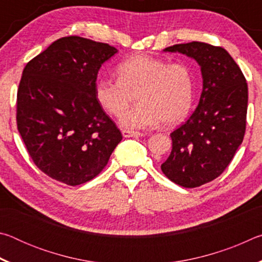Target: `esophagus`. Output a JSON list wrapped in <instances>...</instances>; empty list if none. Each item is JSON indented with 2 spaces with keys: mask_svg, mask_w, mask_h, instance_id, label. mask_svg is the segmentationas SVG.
Listing matches in <instances>:
<instances>
[{
  "mask_svg": "<svg viewBox=\"0 0 262 262\" xmlns=\"http://www.w3.org/2000/svg\"><path fill=\"white\" fill-rule=\"evenodd\" d=\"M143 134L140 132H133V130H127V129H123L122 130V136L123 137H140Z\"/></svg>",
  "mask_w": 262,
  "mask_h": 262,
  "instance_id": "34e87169",
  "label": "esophagus"
}]
</instances>
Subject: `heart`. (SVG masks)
Instances as JSON below:
<instances>
[{
    "label": "heart",
    "mask_w": 262,
    "mask_h": 262,
    "mask_svg": "<svg viewBox=\"0 0 262 262\" xmlns=\"http://www.w3.org/2000/svg\"><path fill=\"white\" fill-rule=\"evenodd\" d=\"M118 79L101 78L95 95L100 107L120 117L137 96L139 104L123 115L120 123L128 129L173 126L189 112L194 82L184 63H167L157 57L139 54L117 67Z\"/></svg>",
    "instance_id": "b5f03b06"
}]
</instances>
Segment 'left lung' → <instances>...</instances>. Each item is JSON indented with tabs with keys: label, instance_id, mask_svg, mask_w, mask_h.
<instances>
[{
	"label": "left lung",
	"instance_id": "8db88e82",
	"mask_svg": "<svg viewBox=\"0 0 262 262\" xmlns=\"http://www.w3.org/2000/svg\"><path fill=\"white\" fill-rule=\"evenodd\" d=\"M201 67L202 94L184 125L172 132V151L162 164L168 179L194 188L216 179L232 161L246 129L248 91L241 68L222 47L192 41L166 47Z\"/></svg>",
	"mask_w": 262,
	"mask_h": 262
}]
</instances>
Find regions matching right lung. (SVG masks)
Listing matches in <instances>:
<instances>
[{
  "label": "right lung",
  "instance_id": "1",
  "mask_svg": "<svg viewBox=\"0 0 262 262\" xmlns=\"http://www.w3.org/2000/svg\"><path fill=\"white\" fill-rule=\"evenodd\" d=\"M118 50L70 35L28 62L17 92V128L33 163L60 183L98 176L122 140L96 99L97 75Z\"/></svg>",
  "mask_w": 262,
  "mask_h": 262
}]
</instances>
